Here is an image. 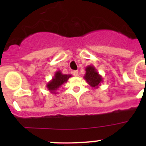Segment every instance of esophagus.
Wrapping results in <instances>:
<instances>
[{
  "label": "esophagus",
  "mask_w": 146,
  "mask_h": 146,
  "mask_svg": "<svg viewBox=\"0 0 146 146\" xmlns=\"http://www.w3.org/2000/svg\"><path fill=\"white\" fill-rule=\"evenodd\" d=\"M72 74L75 77H77V76L79 75V72H78V71H74V72H72Z\"/></svg>",
  "instance_id": "obj_1"
}]
</instances>
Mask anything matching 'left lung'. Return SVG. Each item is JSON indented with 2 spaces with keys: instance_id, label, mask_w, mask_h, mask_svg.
I'll return each instance as SVG.
<instances>
[{
  "instance_id": "obj_1",
  "label": "left lung",
  "mask_w": 146,
  "mask_h": 146,
  "mask_svg": "<svg viewBox=\"0 0 146 146\" xmlns=\"http://www.w3.org/2000/svg\"><path fill=\"white\" fill-rule=\"evenodd\" d=\"M83 77L86 82L94 88H98L103 82L102 77L99 74L96 68L93 65H89L86 67V74Z\"/></svg>"
}]
</instances>
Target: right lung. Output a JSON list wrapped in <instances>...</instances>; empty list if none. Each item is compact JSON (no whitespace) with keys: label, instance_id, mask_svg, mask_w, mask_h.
Wrapping results in <instances>:
<instances>
[{"label":"right lung","instance_id":"right-lung-1","mask_svg":"<svg viewBox=\"0 0 146 146\" xmlns=\"http://www.w3.org/2000/svg\"><path fill=\"white\" fill-rule=\"evenodd\" d=\"M72 77V74H64L60 70L57 71L54 74V77L52 80L49 81L46 85V87L48 89L51 94H56V91L64 85L65 82H67L69 77Z\"/></svg>","mask_w":146,"mask_h":146}]
</instances>
